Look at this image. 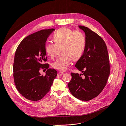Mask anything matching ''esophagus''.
I'll use <instances>...</instances> for the list:
<instances>
[{
  "label": "esophagus",
  "mask_w": 126,
  "mask_h": 126,
  "mask_svg": "<svg viewBox=\"0 0 126 126\" xmlns=\"http://www.w3.org/2000/svg\"><path fill=\"white\" fill-rule=\"evenodd\" d=\"M64 73H63V72H58V75H59V76H61V75H63Z\"/></svg>",
  "instance_id": "esophagus-1"
}]
</instances>
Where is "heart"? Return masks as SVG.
<instances>
[{
  "instance_id": "obj_1",
  "label": "heart",
  "mask_w": 126,
  "mask_h": 126,
  "mask_svg": "<svg viewBox=\"0 0 126 126\" xmlns=\"http://www.w3.org/2000/svg\"><path fill=\"white\" fill-rule=\"evenodd\" d=\"M53 43H47L45 47V52L49 57L55 56L57 48L61 49V57L52 63V67L60 72L66 71L70 66L72 60H78L84 51L86 40L82 32L74 31L67 27L59 29L53 36Z\"/></svg>"
}]
</instances>
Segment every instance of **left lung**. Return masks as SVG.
<instances>
[{"mask_svg": "<svg viewBox=\"0 0 126 126\" xmlns=\"http://www.w3.org/2000/svg\"><path fill=\"white\" fill-rule=\"evenodd\" d=\"M78 26L85 33L86 46L75 66L84 76L72 73L68 86L73 96L87 101L96 97L106 86L110 74V61L103 39L89 28Z\"/></svg>", "mask_w": 126, "mask_h": 126, "instance_id": "1", "label": "left lung"}]
</instances>
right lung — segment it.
Instances as JSON below:
<instances>
[{
    "label": "right lung",
    "mask_w": 126,
    "mask_h": 126,
    "mask_svg": "<svg viewBox=\"0 0 126 126\" xmlns=\"http://www.w3.org/2000/svg\"><path fill=\"white\" fill-rule=\"evenodd\" d=\"M55 30H43L26 37L18 46L15 55L13 77L18 91L33 101L42 99L50 91L57 75L54 69L48 68L45 47L49 36ZM41 68H47L45 76Z\"/></svg>",
    "instance_id": "1"
}]
</instances>
